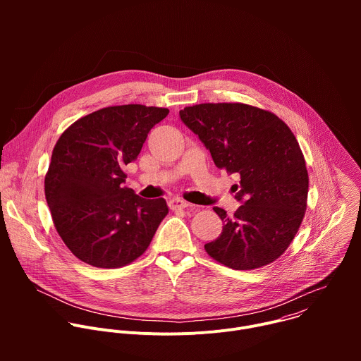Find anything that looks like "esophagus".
<instances>
[{
	"label": "esophagus",
	"instance_id": "1",
	"mask_svg": "<svg viewBox=\"0 0 361 361\" xmlns=\"http://www.w3.org/2000/svg\"><path fill=\"white\" fill-rule=\"evenodd\" d=\"M169 205H170L171 210H181V209H188V207H191L190 202H187V201H184V200H180V198H173V200L169 202Z\"/></svg>",
	"mask_w": 361,
	"mask_h": 361
}]
</instances>
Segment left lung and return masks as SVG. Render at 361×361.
<instances>
[{
	"instance_id": "left-lung-1",
	"label": "left lung",
	"mask_w": 361,
	"mask_h": 361,
	"mask_svg": "<svg viewBox=\"0 0 361 361\" xmlns=\"http://www.w3.org/2000/svg\"><path fill=\"white\" fill-rule=\"evenodd\" d=\"M180 117L210 149L214 164L241 178L235 198L243 205L233 217L214 207L224 227L205 251L234 270L276 262L307 209L308 173L293 131L276 114L243 102H204L185 107Z\"/></svg>"
}]
</instances>
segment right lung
I'll return each instance as SVG.
<instances>
[{
    "label": "right lung",
    "instance_id": "1",
    "mask_svg": "<svg viewBox=\"0 0 361 361\" xmlns=\"http://www.w3.org/2000/svg\"><path fill=\"white\" fill-rule=\"evenodd\" d=\"M169 109L113 106L73 123L59 138L44 187L57 233L78 260L124 267L148 248L169 213L164 198L147 200L124 187L149 130Z\"/></svg>",
    "mask_w": 361,
    "mask_h": 361
}]
</instances>
